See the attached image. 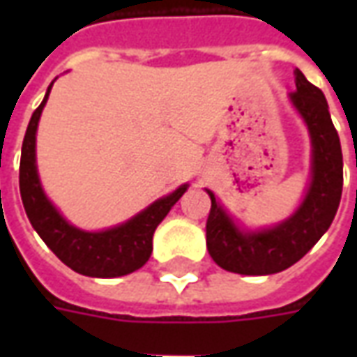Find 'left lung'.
I'll list each match as a JSON object with an SVG mask.
<instances>
[{
  "label": "left lung",
  "mask_w": 357,
  "mask_h": 357,
  "mask_svg": "<svg viewBox=\"0 0 357 357\" xmlns=\"http://www.w3.org/2000/svg\"><path fill=\"white\" fill-rule=\"evenodd\" d=\"M296 91L292 105L306 120L314 147V174L306 199L287 222L273 229L243 233L208 191L206 247L220 268L243 275H269L291 268L314 247L337 214L342 195V151L331 120L329 107L319 88L296 68Z\"/></svg>",
  "instance_id": "1"
}]
</instances>
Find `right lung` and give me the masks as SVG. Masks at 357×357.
Wrapping results in <instances>:
<instances>
[{"instance_id": "obj_1", "label": "right lung", "mask_w": 357, "mask_h": 357, "mask_svg": "<svg viewBox=\"0 0 357 357\" xmlns=\"http://www.w3.org/2000/svg\"><path fill=\"white\" fill-rule=\"evenodd\" d=\"M51 86L47 88L42 105L30 118L22 141L19 185L28 220L59 260L74 271L102 279L128 275L145 266L151 258L156 225L162 222L172 206L179 201V197L185 193L187 185H181L168 197L153 202L147 210H143L130 222L107 231H82L65 222V218L45 199L36 170V130L43 105L50 97Z\"/></svg>"}]
</instances>
